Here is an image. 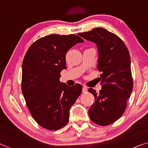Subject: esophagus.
<instances>
[{
	"mask_svg": "<svg viewBox=\"0 0 148 148\" xmlns=\"http://www.w3.org/2000/svg\"><path fill=\"white\" fill-rule=\"evenodd\" d=\"M88 92L87 87L83 86V88H82V92H83V93H86V92Z\"/></svg>",
	"mask_w": 148,
	"mask_h": 148,
	"instance_id": "obj_1",
	"label": "esophagus"
}]
</instances>
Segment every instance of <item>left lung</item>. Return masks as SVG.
<instances>
[{
    "instance_id": "left-lung-1",
    "label": "left lung",
    "mask_w": 148,
    "mask_h": 148,
    "mask_svg": "<svg viewBox=\"0 0 148 148\" xmlns=\"http://www.w3.org/2000/svg\"><path fill=\"white\" fill-rule=\"evenodd\" d=\"M78 35L96 45L97 68L102 72L100 92L88 89L95 98L88 111L90 118L98 125H110L122 116L133 89L129 51L122 40L104 28H96Z\"/></svg>"
}]
</instances>
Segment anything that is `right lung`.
I'll return each instance as SVG.
<instances>
[{
  "label": "right lung",
  "mask_w": 148,
  "mask_h": 148,
  "mask_svg": "<svg viewBox=\"0 0 148 148\" xmlns=\"http://www.w3.org/2000/svg\"><path fill=\"white\" fill-rule=\"evenodd\" d=\"M74 34H52L37 40L26 52L22 68V92L35 121L49 130H57L69 121L70 108L82 90L60 82L66 67V54L76 44L83 42Z\"/></svg>",
  "instance_id": "right-lung-1"
}]
</instances>
